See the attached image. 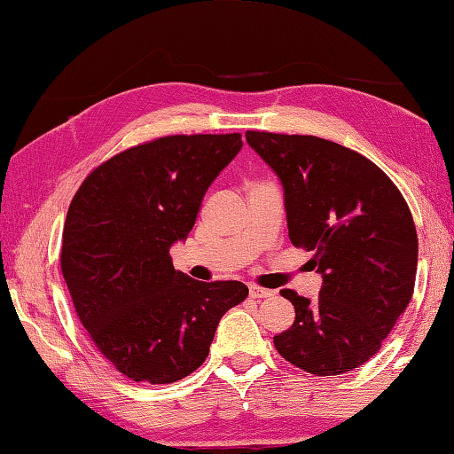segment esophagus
Listing matches in <instances>:
<instances>
[{
	"mask_svg": "<svg viewBox=\"0 0 454 454\" xmlns=\"http://www.w3.org/2000/svg\"><path fill=\"white\" fill-rule=\"evenodd\" d=\"M250 297H254V299H268V297H273V291L271 289L257 287V286H250Z\"/></svg>",
	"mask_w": 454,
	"mask_h": 454,
	"instance_id": "obj_1",
	"label": "esophagus"
}]
</instances>
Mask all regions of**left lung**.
I'll list each match as a JSON object with an SVG mask.
<instances>
[{"label": "left lung", "mask_w": 454, "mask_h": 454, "mask_svg": "<svg viewBox=\"0 0 454 454\" xmlns=\"http://www.w3.org/2000/svg\"><path fill=\"white\" fill-rule=\"evenodd\" d=\"M246 141L281 181L291 244L313 252L323 278L313 301L281 289L295 323L273 336L275 348L309 374L352 372L380 350L411 301L410 207L378 165L334 141L268 131H246Z\"/></svg>", "instance_id": "obj_1"}]
</instances>
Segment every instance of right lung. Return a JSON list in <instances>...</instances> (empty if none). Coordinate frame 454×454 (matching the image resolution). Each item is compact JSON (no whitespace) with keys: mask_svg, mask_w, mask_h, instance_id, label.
Listing matches in <instances>:
<instances>
[{"mask_svg":"<svg viewBox=\"0 0 454 454\" xmlns=\"http://www.w3.org/2000/svg\"><path fill=\"white\" fill-rule=\"evenodd\" d=\"M242 145L239 133L149 141L94 168L70 202L62 275L80 323L123 376H189L207 360L222 315L247 297L244 283L191 279L168 255Z\"/></svg>","mask_w":454,"mask_h":454,"instance_id":"1","label":"right lung"}]
</instances>
